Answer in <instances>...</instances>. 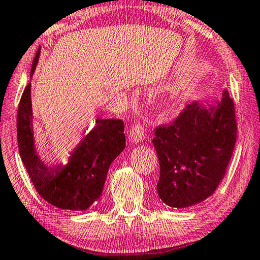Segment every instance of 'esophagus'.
Returning a JSON list of instances; mask_svg holds the SVG:
<instances>
[{
	"instance_id": "esophagus-1",
	"label": "esophagus",
	"mask_w": 260,
	"mask_h": 260,
	"mask_svg": "<svg viewBox=\"0 0 260 260\" xmlns=\"http://www.w3.org/2000/svg\"><path fill=\"white\" fill-rule=\"evenodd\" d=\"M130 142L133 144H138L145 138V127L142 123H137L133 126L129 134Z\"/></svg>"
}]
</instances>
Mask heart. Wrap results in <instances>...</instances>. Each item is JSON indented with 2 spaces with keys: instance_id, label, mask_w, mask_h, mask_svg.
Returning <instances> with one entry per match:
<instances>
[{
  "instance_id": "1",
  "label": "heart",
  "mask_w": 260,
  "mask_h": 260,
  "mask_svg": "<svg viewBox=\"0 0 260 260\" xmlns=\"http://www.w3.org/2000/svg\"><path fill=\"white\" fill-rule=\"evenodd\" d=\"M179 92V86H172V88L168 91V93L163 97L162 99V104L165 105V106H170V105L175 102L176 97L178 95Z\"/></svg>"
}]
</instances>
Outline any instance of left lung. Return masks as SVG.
Here are the masks:
<instances>
[{
    "mask_svg": "<svg viewBox=\"0 0 260 260\" xmlns=\"http://www.w3.org/2000/svg\"><path fill=\"white\" fill-rule=\"evenodd\" d=\"M234 103L224 90L210 105L194 102L153 139L160 162L157 194L171 208H188L211 197L224 178L236 142Z\"/></svg>",
    "mask_w": 260,
    "mask_h": 260,
    "instance_id": "obj_1",
    "label": "left lung"
}]
</instances>
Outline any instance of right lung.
Masks as SVG:
<instances>
[{"mask_svg":"<svg viewBox=\"0 0 260 260\" xmlns=\"http://www.w3.org/2000/svg\"><path fill=\"white\" fill-rule=\"evenodd\" d=\"M38 50L30 77L38 66ZM30 83L22 92L17 115V138L21 161L34 187L45 201L63 210H86L103 193L112 162L125 147L124 123L97 118L95 125L71 152L66 165H48L35 146Z\"/></svg>","mask_w":260,"mask_h":260,"instance_id":"1","label":"right lung"}]
</instances>
